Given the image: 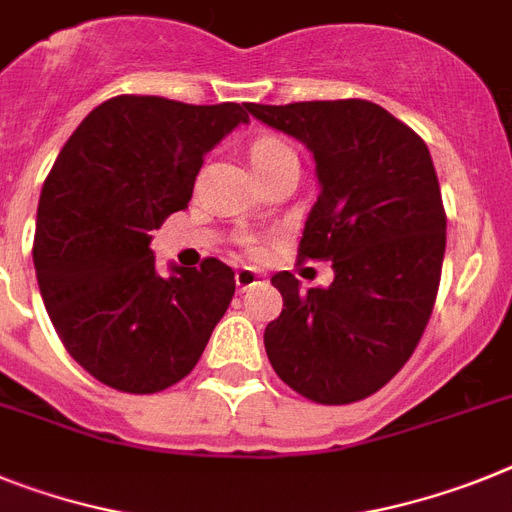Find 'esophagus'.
<instances>
[{
	"mask_svg": "<svg viewBox=\"0 0 512 512\" xmlns=\"http://www.w3.org/2000/svg\"><path fill=\"white\" fill-rule=\"evenodd\" d=\"M236 289L239 291H247V289H252V286H257V283H260V273H257V270H252V268H239L236 270Z\"/></svg>",
	"mask_w": 512,
	"mask_h": 512,
	"instance_id": "1",
	"label": "esophagus"
}]
</instances>
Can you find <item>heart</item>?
<instances>
[{"label": "heart", "instance_id": "1", "mask_svg": "<svg viewBox=\"0 0 512 512\" xmlns=\"http://www.w3.org/2000/svg\"><path fill=\"white\" fill-rule=\"evenodd\" d=\"M291 148L283 145L281 140H273V137H263L252 145V153H249V161H252V169H260V166H268V163L278 161V158L289 156Z\"/></svg>", "mask_w": 512, "mask_h": 512}]
</instances>
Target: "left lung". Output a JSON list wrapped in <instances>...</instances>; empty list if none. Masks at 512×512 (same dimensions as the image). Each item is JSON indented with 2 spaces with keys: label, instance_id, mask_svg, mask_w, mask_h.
Listing matches in <instances>:
<instances>
[{
  "label": "left lung",
  "instance_id": "left-lung-1",
  "mask_svg": "<svg viewBox=\"0 0 512 512\" xmlns=\"http://www.w3.org/2000/svg\"><path fill=\"white\" fill-rule=\"evenodd\" d=\"M247 111L315 158L299 260L333 263L325 289L302 291L289 270L270 278L283 312L265 328L268 359L309 401H362L409 362L435 307L448 223L435 163L411 127L362 98Z\"/></svg>",
  "mask_w": 512,
  "mask_h": 512
}]
</instances>
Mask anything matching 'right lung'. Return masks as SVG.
Wrapping results in <instances>:
<instances>
[{
	"label": "right lung",
	"mask_w": 512,
	"mask_h": 512,
	"mask_svg": "<svg viewBox=\"0 0 512 512\" xmlns=\"http://www.w3.org/2000/svg\"><path fill=\"white\" fill-rule=\"evenodd\" d=\"M249 117L117 96L80 122L38 200L33 265L57 336L85 372L122 393H158L192 372L234 296V270H156L150 231L184 210L208 150Z\"/></svg>",
	"instance_id": "right-lung-1"
}]
</instances>
